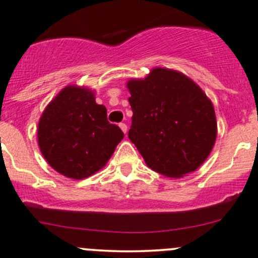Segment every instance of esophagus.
<instances>
[{
  "instance_id": "34e87169",
  "label": "esophagus",
  "mask_w": 258,
  "mask_h": 258,
  "mask_svg": "<svg viewBox=\"0 0 258 258\" xmlns=\"http://www.w3.org/2000/svg\"><path fill=\"white\" fill-rule=\"evenodd\" d=\"M119 128L122 130L123 134H127V124L126 123H119Z\"/></svg>"
}]
</instances>
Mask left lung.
Listing matches in <instances>:
<instances>
[{
  "label": "left lung",
  "instance_id": "left-lung-1",
  "mask_svg": "<svg viewBox=\"0 0 258 258\" xmlns=\"http://www.w3.org/2000/svg\"><path fill=\"white\" fill-rule=\"evenodd\" d=\"M132 124L128 139L151 170L179 178L206 161L217 136L212 102L186 75L155 67L127 82Z\"/></svg>",
  "mask_w": 258,
  "mask_h": 258
}]
</instances>
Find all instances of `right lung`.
I'll return each mask as SVG.
<instances>
[{
    "instance_id": "1",
    "label": "right lung",
    "mask_w": 258,
    "mask_h": 258,
    "mask_svg": "<svg viewBox=\"0 0 258 258\" xmlns=\"http://www.w3.org/2000/svg\"><path fill=\"white\" fill-rule=\"evenodd\" d=\"M107 121V110L95 92L69 85L48 103L37 127L38 146L48 165L69 178L83 179L105 167L123 139Z\"/></svg>"
}]
</instances>
